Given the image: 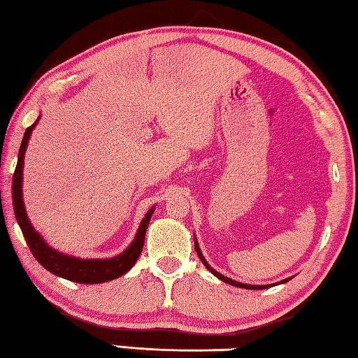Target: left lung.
I'll use <instances>...</instances> for the list:
<instances>
[{
    "label": "left lung",
    "instance_id": "1",
    "mask_svg": "<svg viewBox=\"0 0 358 358\" xmlns=\"http://www.w3.org/2000/svg\"><path fill=\"white\" fill-rule=\"evenodd\" d=\"M194 249H196V252H197V255H199V259L202 260V264H204V266L207 270L210 271V273H213L217 276L218 280H222V281H225V282H228V285H231V286H236V287H244V289H266V287H270L271 285H264V286H255V285H244V282H239V281H234V280H231V278H228V276H223L222 273H218L217 270H213L212 266L207 264V260L204 259V255H202V252H201V249H199V244H197V241L194 239ZM291 278H286V280H282V281H280V282H286V281H289Z\"/></svg>",
    "mask_w": 358,
    "mask_h": 358
}]
</instances>
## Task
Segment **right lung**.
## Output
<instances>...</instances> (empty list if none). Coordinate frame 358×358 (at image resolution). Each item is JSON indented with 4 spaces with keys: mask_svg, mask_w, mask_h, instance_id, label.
I'll use <instances>...</instances> for the list:
<instances>
[{
    "mask_svg": "<svg viewBox=\"0 0 358 358\" xmlns=\"http://www.w3.org/2000/svg\"><path fill=\"white\" fill-rule=\"evenodd\" d=\"M38 124V119L34 125L27 128L20 143L19 149V159L17 165H15V172L13 177V202H14V213L17 218V223L22 230L27 244L34 254V257L45 266L48 271L52 275L61 276V278L82 282V285H98V282L110 281L119 278V276L125 275L128 270L131 268L135 262L140 257L143 246H145V234L148 230L149 220L154 209H149V212L143 218L140 228L133 243L128 246L120 255H115L112 259H77L66 255L62 252H57L52 248L46 244L45 239L40 236L38 231L31 227V223L27 217L24 199H22V169H24V154L27 145H29L31 130Z\"/></svg>",
    "mask_w": 358,
    "mask_h": 358,
    "instance_id": "obj_1",
    "label": "right lung"
}]
</instances>
